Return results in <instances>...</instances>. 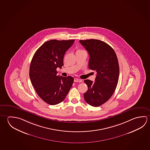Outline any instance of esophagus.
<instances>
[{
  "label": "esophagus",
  "instance_id": "1",
  "mask_svg": "<svg viewBox=\"0 0 150 150\" xmlns=\"http://www.w3.org/2000/svg\"><path fill=\"white\" fill-rule=\"evenodd\" d=\"M74 81H75V82H79V83H80V82H82V81H81V79H80L75 78V79H74Z\"/></svg>",
  "mask_w": 150,
  "mask_h": 150
}]
</instances>
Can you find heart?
Wrapping results in <instances>:
<instances>
[{
	"label": "heart",
	"instance_id": "heart-1",
	"mask_svg": "<svg viewBox=\"0 0 150 150\" xmlns=\"http://www.w3.org/2000/svg\"><path fill=\"white\" fill-rule=\"evenodd\" d=\"M82 50H77V52H79V51H81Z\"/></svg>",
	"mask_w": 150,
	"mask_h": 150
}]
</instances>
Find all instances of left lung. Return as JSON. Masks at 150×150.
Returning <instances> with one entry per match:
<instances>
[{
	"mask_svg": "<svg viewBox=\"0 0 150 150\" xmlns=\"http://www.w3.org/2000/svg\"><path fill=\"white\" fill-rule=\"evenodd\" d=\"M79 42L88 51L89 69L97 72L94 82L84 80L88 87L84 100L89 105L98 107L106 102L115 91L120 73L117 57L113 48L102 40H80Z\"/></svg>",
	"mask_w": 150,
	"mask_h": 150,
	"instance_id": "1",
	"label": "left lung"
}]
</instances>
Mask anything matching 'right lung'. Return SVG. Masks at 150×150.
Instances as JSON below:
<instances>
[{
  "label": "right lung",
  "instance_id": "right-lung-1",
  "mask_svg": "<svg viewBox=\"0 0 150 150\" xmlns=\"http://www.w3.org/2000/svg\"><path fill=\"white\" fill-rule=\"evenodd\" d=\"M75 40H50L35 53L29 69V77L38 95L50 105L65 100L74 81L71 76L57 75L56 69L63 66L64 56Z\"/></svg>",
  "mask_w": 150,
  "mask_h": 150
}]
</instances>
